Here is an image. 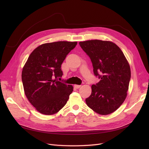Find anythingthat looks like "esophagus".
I'll use <instances>...</instances> for the list:
<instances>
[{
	"label": "esophagus",
	"mask_w": 149,
	"mask_h": 149,
	"mask_svg": "<svg viewBox=\"0 0 149 149\" xmlns=\"http://www.w3.org/2000/svg\"><path fill=\"white\" fill-rule=\"evenodd\" d=\"M74 87H75V88H77V89H79V88H80L81 87V85H77V84H75V85H74Z\"/></svg>",
	"instance_id": "1"
}]
</instances>
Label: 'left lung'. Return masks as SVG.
<instances>
[{
    "label": "left lung",
    "mask_w": 149,
    "mask_h": 149,
    "mask_svg": "<svg viewBox=\"0 0 149 149\" xmlns=\"http://www.w3.org/2000/svg\"><path fill=\"white\" fill-rule=\"evenodd\" d=\"M79 44L91 58L94 75L100 79L92 85L91 95L86 103L98 114H110L127 97L131 77L129 63L121 49L112 42L91 40Z\"/></svg>",
    "instance_id": "1"
}]
</instances>
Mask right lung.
Wrapping results in <instances>:
<instances>
[{"label":"right lung","mask_w":149,"mask_h":149,"mask_svg":"<svg viewBox=\"0 0 149 149\" xmlns=\"http://www.w3.org/2000/svg\"><path fill=\"white\" fill-rule=\"evenodd\" d=\"M77 42L60 41L38 46L23 68L22 80L25 95L36 110L44 115L58 112L73 91L72 85L59 81L62 63Z\"/></svg>","instance_id":"right-lung-1"}]
</instances>
